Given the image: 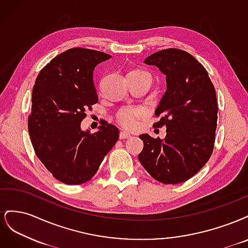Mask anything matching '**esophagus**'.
<instances>
[{"label": "esophagus", "instance_id": "esophagus-1", "mask_svg": "<svg viewBox=\"0 0 248 248\" xmlns=\"http://www.w3.org/2000/svg\"><path fill=\"white\" fill-rule=\"evenodd\" d=\"M131 136H130V134L128 133V132H126V131H121V132H120V139H121V140H124V139H129Z\"/></svg>", "mask_w": 248, "mask_h": 248}]
</instances>
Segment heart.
I'll return each instance as SVG.
<instances>
[{
	"label": "heart",
	"instance_id": "heart-1",
	"mask_svg": "<svg viewBox=\"0 0 248 248\" xmlns=\"http://www.w3.org/2000/svg\"><path fill=\"white\" fill-rule=\"evenodd\" d=\"M131 72H145L140 70H136ZM144 115V110L140 108L134 107H124L120 108L116 114V119L118 123L125 127L127 129L136 128L139 124V119Z\"/></svg>",
	"mask_w": 248,
	"mask_h": 248
}]
</instances>
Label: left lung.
<instances>
[{
    "label": "left lung",
    "instance_id": "1",
    "mask_svg": "<svg viewBox=\"0 0 248 248\" xmlns=\"http://www.w3.org/2000/svg\"><path fill=\"white\" fill-rule=\"evenodd\" d=\"M167 76V92L155 110L157 127L167 137L141 134V166L163 184L187 181L205 166L214 149L217 126L216 92L208 72L197 59L178 48L155 52L145 60Z\"/></svg>",
    "mask_w": 248,
    "mask_h": 248
}]
</instances>
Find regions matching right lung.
I'll return each mask as SVG.
<instances>
[{
    "label": "right lung",
    "instance_id": "1",
    "mask_svg": "<svg viewBox=\"0 0 248 248\" xmlns=\"http://www.w3.org/2000/svg\"><path fill=\"white\" fill-rule=\"evenodd\" d=\"M110 58L98 50L70 48L52 59L36 78L30 139L43 166L62 183L89 181L119 139V129L107 121L94 133L80 129L87 110L98 102L94 68Z\"/></svg>",
    "mask_w": 248,
    "mask_h": 248
}]
</instances>
